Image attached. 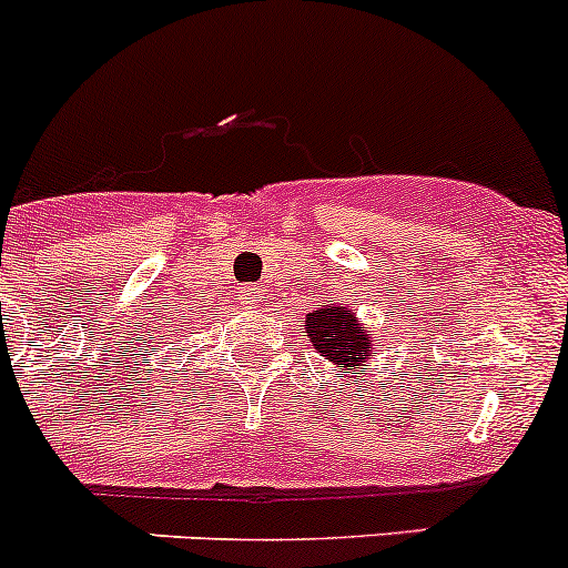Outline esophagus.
I'll return each mask as SVG.
<instances>
[{"instance_id": "obj_1", "label": "esophagus", "mask_w": 568, "mask_h": 568, "mask_svg": "<svg viewBox=\"0 0 568 568\" xmlns=\"http://www.w3.org/2000/svg\"><path fill=\"white\" fill-rule=\"evenodd\" d=\"M241 301L245 303V306H254V303L262 301V290L256 284L241 286Z\"/></svg>"}]
</instances>
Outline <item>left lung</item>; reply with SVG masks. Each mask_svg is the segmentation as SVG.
I'll list each match as a JSON object with an SVG mask.
<instances>
[{
    "instance_id": "8db88e82",
    "label": "left lung",
    "mask_w": 568,
    "mask_h": 568,
    "mask_svg": "<svg viewBox=\"0 0 568 568\" xmlns=\"http://www.w3.org/2000/svg\"><path fill=\"white\" fill-rule=\"evenodd\" d=\"M306 336L312 347L333 366L358 377L377 349V338L366 331L353 306L327 301L306 314Z\"/></svg>"
}]
</instances>
